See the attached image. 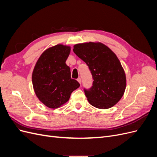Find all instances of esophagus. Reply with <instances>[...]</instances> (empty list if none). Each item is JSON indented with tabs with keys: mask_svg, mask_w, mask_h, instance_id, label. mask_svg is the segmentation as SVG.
Listing matches in <instances>:
<instances>
[{
	"mask_svg": "<svg viewBox=\"0 0 157 157\" xmlns=\"http://www.w3.org/2000/svg\"><path fill=\"white\" fill-rule=\"evenodd\" d=\"M77 81H78L80 84H81V78H78Z\"/></svg>",
	"mask_w": 157,
	"mask_h": 157,
	"instance_id": "34e87169",
	"label": "esophagus"
}]
</instances>
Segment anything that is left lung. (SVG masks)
<instances>
[{"mask_svg":"<svg viewBox=\"0 0 157 157\" xmlns=\"http://www.w3.org/2000/svg\"><path fill=\"white\" fill-rule=\"evenodd\" d=\"M73 47L74 53L87 64L92 75V88L84 89L90 105L101 109L115 105L126 86L124 70L116 54L101 42H89Z\"/></svg>","mask_w":157,"mask_h":157,"instance_id":"obj_1","label":"left lung"}]
</instances>
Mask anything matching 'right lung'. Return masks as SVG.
Here are the masks:
<instances>
[{"instance_id": "obj_1", "label": "right lung", "mask_w": 157, "mask_h": 157, "mask_svg": "<svg viewBox=\"0 0 157 157\" xmlns=\"http://www.w3.org/2000/svg\"><path fill=\"white\" fill-rule=\"evenodd\" d=\"M71 47L57 44L46 49L37 60L32 74V82L36 97L44 105L57 109L69 101L71 94L80 84L71 78L65 63Z\"/></svg>"}]
</instances>
